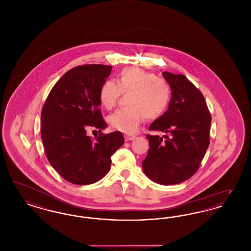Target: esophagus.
I'll use <instances>...</instances> for the list:
<instances>
[{
  "label": "esophagus",
  "instance_id": "obj_1",
  "mask_svg": "<svg viewBox=\"0 0 251 251\" xmlns=\"http://www.w3.org/2000/svg\"><path fill=\"white\" fill-rule=\"evenodd\" d=\"M124 138H125V140H126V141H131V140H133V139L135 138V136H134V135H132V134L126 133V134H124Z\"/></svg>",
  "mask_w": 251,
  "mask_h": 251
}]
</instances>
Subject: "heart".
<instances>
[{
    "instance_id": "1",
    "label": "heart",
    "mask_w": 251,
    "mask_h": 251,
    "mask_svg": "<svg viewBox=\"0 0 251 251\" xmlns=\"http://www.w3.org/2000/svg\"><path fill=\"white\" fill-rule=\"evenodd\" d=\"M121 94H130L127 100L129 108L112 114L108 122L117 131L133 133L145 118L156 120L167 112L172 99V89L167 80L157 77L152 72L126 68L119 74L117 84L108 80L101 84L99 101L102 107L111 110L116 106Z\"/></svg>"
}]
</instances>
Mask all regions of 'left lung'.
Wrapping results in <instances>:
<instances>
[{"instance_id": "8db88e82", "label": "left lung", "mask_w": 251, "mask_h": 251, "mask_svg": "<svg viewBox=\"0 0 251 251\" xmlns=\"http://www.w3.org/2000/svg\"><path fill=\"white\" fill-rule=\"evenodd\" d=\"M170 84L172 99L167 112L154 120L147 134L150 149L142 162L144 173L157 183L177 184L200 168L210 144L211 114L202 93L182 74L163 72Z\"/></svg>"}]
</instances>
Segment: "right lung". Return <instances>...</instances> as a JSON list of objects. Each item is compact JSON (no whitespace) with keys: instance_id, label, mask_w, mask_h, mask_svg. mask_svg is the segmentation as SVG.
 <instances>
[{"instance_id":"add662e5","label":"right lung","mask_w":251,"mask_h":251,"mask_svg":"<svg viewBox=\"0 0 251 251\" xmlns=\"http://www.w3.org/2000/svg\"><path fill=\"white\" fill-rule=\"evenodd\" d=\"M111 66L83 65L66 72L53 85L41 111V138L51 167L77 185L102 179L111 156L124 144L120 131L86 135L90 127L106 128L100 109L99 90Z\"/></svg>"}]
</instances>
